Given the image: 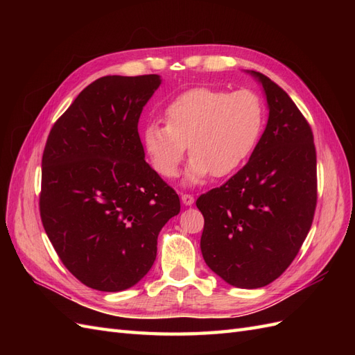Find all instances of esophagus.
Here are the masks:
<instances>
[{"instance_id":"esophagus-1","label":"esophagus","mask_w":355,"mask_h":355,"mask_svg":"<svg viewBox=\"0 0 355 355\" xmlns=\"http://www.w3.org/2000/svg\"><path fill=\"white\" fill-rule=\"evenodd\" d=\"M182 202H184L185 206H191V204L194 202V197L191 194H182Z\"/></svg>"}]
</instances>
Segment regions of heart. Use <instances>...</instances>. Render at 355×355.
Listing matches in <instances>:
<instances>
[{
    "mask_svg": "<svg viewBox=\"0 0 355 355\" xmlns=\"http://www.w3.org/2000/svg\"><path fill=\"white\" fill-rule=\"evenodd\" d=\"M164 116L166 125L151 123L144 130L151 166L163 178H176L189 146L187 182L198 184L210 175L231 176L245 164L262 136L265 106L252 90L196 87L171 101Z\"/></svg>",
    "mask_w": 355,
    "mask_h": 355,
    "instance_id": "heart-1",
    "label": "heart"
}]
</instances>
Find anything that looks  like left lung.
I'll use <instances>...</instances> for the list:
<instances>
[{
    "instance_id": "8db88e82",
    "label": "left lung",
    "mask_w": 355,
    "mask_h": 355,
    "mask_svg": "<svg viewBox=\"0 0 355 355\" xmlns=\"http://www.w3.org/2000/svg\"><path fill=\"white\" fill-rule=\"evenodd\" d=\"M262 84L266 128L250 159L197 200L204 216L201 253L210 270L240 288L280 277L299 253L317 206V155L306 118L280 85Z\"/></svg>"
}]
</instances>
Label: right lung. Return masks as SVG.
<instances>
[{
    "instance_id": "1",
    "label": "right lung",
    "mask_w": 355,
    "mask_h": 355,
    "mask_svg": "<svg viewBox=\"0 0 355 355\" xmlns=\"http://www.w3.org/2000/svg\"><path fill=\"white\" fill-rule=\"evenodd\" d=\"M159 84L155 73L93 81L51 127L42 154V227L68 271L102 292L142 280L161 228L180 211L137 132Z\"/></svg>"
}]
</instances>
